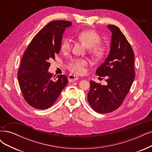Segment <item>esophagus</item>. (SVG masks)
<instances>
[{
	"label": "esophagus",
	"instance_id": "obj_1",
	"mask_svg": "<svg viewBox=\"0 0 152 152\" xmlns=\"http://www.w3.org/2000/svg\"><path fill=\"white\" fill-rule=\"evenodd\" d=\"M68 78H69V81L70 82H74L77 81L78 79V77L74 75H70Z\"/></svg>",
	"mask_w": 152,
	"mask_h": 152
}]
</instances>
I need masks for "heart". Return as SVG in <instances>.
<instances>
[{
  "instance_id": "obj_1",
  "label": "heart",
  "mask_w": 152,
  "mask_h": 152,
  "mask_svg": "<svg viewBox=\"0 0 152 152\" xmlns=\"http://www.w3.org/2000/svg\"><path fill=\"white\" fill-rule=\"evenodd\" d=\"M77 38L88 48V53L92 58L99 60L105 56L107 48L106 46L99 43L101 38L96 31L88 29L83 31L77 34ZM71 48L70 39L65 38L63 39L61 43V49L64 52L69 51ZM88 62L84 59L72 60L68 64V68L70 72L75 74H82L84 73V68L87 65Z\"/></svg>"
}]
</instances>
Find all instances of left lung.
<instances>
[{
  "label": "left lung",
  "instance_id": "obj_1",
  "mask_svg": "<svg viewBox=\"0 0 152 152\" xmlns=\"http://www.w3.org/2000/svg\"><path fill=\"white\" fill-rule=\"evenodd\" d=\"M112 33L109 53L97 69L96 75L106 77V85L90 81L87 99L97 113L113 112L121 105L134 79V57L132 46L120 29L108 25Z\"/></svg>",
  "mask_w": 152,
  "mask_h": 152
}]
</instances>
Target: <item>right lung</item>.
<instances>
[{
  "label": "right lung",
  "instance_id": "obj_1",
  "mask_svg": "<svg viewBox=\"0 0 152 152\" xmlns=\"http://www.w3.org/2000/svg\"><path fill=\"white\" fill-rule=\"evenodd\" d=\"M72 26L66 20H54L36 34L26 50L20 61L18 78L25 101L38 109L50 107L69 82L65 75L55 78L48 72L50 60L59 53L63 34Z\"/></svg>",
  "mask_w": 152,
  "mask_h": 152
}]
</instances>
